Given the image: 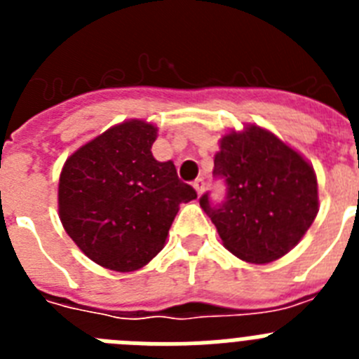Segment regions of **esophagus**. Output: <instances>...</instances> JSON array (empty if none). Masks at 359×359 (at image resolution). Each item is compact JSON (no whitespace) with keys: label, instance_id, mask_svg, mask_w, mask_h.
Segmentation results:
<instances>
[{"label":"esophagus","instance_id":"34e87169","mask_svg":"<svg viewBox=\"0 0 359 359\" xmlns=\"http://www.w3.org/2000/svg\"><path fill=\"white\" fill-rule=\"evenodd\" d=\"M194 189L196 192H198V196L203 194V190H205V180H203V177H198V180H196Z\"/></svg>","mask_w":359,"mask_h":359}]
</instances>
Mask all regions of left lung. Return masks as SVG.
Instances as JSON below:
<instances>
[{"mask_svg":"<svg viewBox=\"0 0 359 359\" xmlns=\"http://www.w3.org/2000/svg\"><path fill=\"white\" fill-rule=\"evenodd\" d=\"M214 176L226 185L221 203L203 194L199 205L224 248L253 264L286 255L318 214L315 170L273 133L250 126L223 136Z\"/></svg>","mask_w":359,"mask_h":359,"instance_id":"8db88e82","label":"left lung"}]
</instances>
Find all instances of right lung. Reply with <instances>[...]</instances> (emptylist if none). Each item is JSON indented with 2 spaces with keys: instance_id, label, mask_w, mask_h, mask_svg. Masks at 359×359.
<instances>
[{
  "instance_id": "1",
  "label": "right lung",
  "mask_w": 359,
  "mask_h": 359,
  "mask_svg": "<svg viewBox=\"0 0 359 359\" xmlns=\"http://www.w3.org/2000/svg\"><path fill=\"white\" fill-rule=\"evenodd\" d=\"M156 131L144 120L118 123L62 167V226L91 261L113 271H135L158 255L180 205L198 198L172 161L154 160Z\"/></svg>"
}]
</instances>
